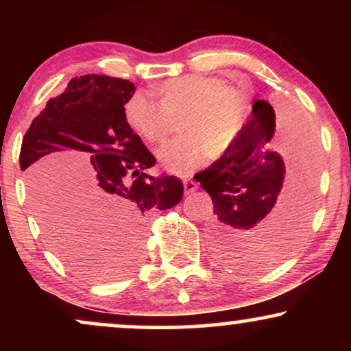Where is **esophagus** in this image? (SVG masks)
Wrapping results in <instances>:
<instances>
[{"label":"esophagus","instance_id":"1","mask_svg":"<svg viewBox=\"0 0 351 351\" xmlns=\"http://www.w3.org/2000/svg\"><path fill=\"white\" fill-rule=\"evenodd\" d=\"M184 189H185V193L190 195V193H193V191H196V189H198V184H196V182L191 180V179H185L184 180Z\"/></svg>","mask_w":351,"mask_h":351}]
</instances>
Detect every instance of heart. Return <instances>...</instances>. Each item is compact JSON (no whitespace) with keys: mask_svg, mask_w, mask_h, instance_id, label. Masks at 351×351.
I'll list each match as a JSON object with an SVG mask.
<instances>
[{"mask_svg":"<svg viewBox=\"0 0 351 351\" xmlns=\"http://www.w3.org/2000/svg\"><path fill=\"white\" fill-rule=\"evenodd\" d=\"M156 104L134 94L123 107L128 128L148 143H161L174 131L177 119L184 134L158 152L165 169L186 176L206 156H223L241 132L251 110V95L243 86L225 84L222 78L185 75L153 86Z\"/></svg>","mask_w":351,"mask_h":351,"instance_id":"b5f03b06","label":"heart"}]
</instances>
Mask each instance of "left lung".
<instances>
[{
  "instance_id": "left-lung-1",
  "label": "left lung",
  "mask_w": 351,
  "mask_h": 351,
  "mask_svg": "<svg viewBox=\"0 0 351 351\" xmlns=\"http://www.w3.org/2000/svg\"><path fill=\"white\" fill-rule=\"evenodd\" d=\"M280 124V138L273 143L278 132L275 110L265 100H257L233 147L195 176L214 203L208 232L213 252L237 270H257L285 258L300 241L310 217L315 132L291 112L282 114ZM281 154L295 171L282 195Z\"/></svg>"
}]
</instances>
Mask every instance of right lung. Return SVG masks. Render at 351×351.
Listing matches in <instances>:
<instances>
[{
	"label": "right lung",
	"mask_w": 351,
	"mask_h": 351,
	"mask_svg": "<svg viewBox=\"0 0 351 351\" xmlns=\"http://www.w3.org/2000/svg\"><path fill=\"white\" fill-rule=\"evenodd\" d=\"M131 81L105 75L73 78L33 119L21 148L38 220L57 254L80 275L114 280L137 265L143 225L184 196L176 176L152 177L156 160L123 117ZM84 151L95 176L75 208L63 181L47 172L56 151Z\"/></svg>",
	"instance_id": "add662e5"
}]
</instances>
